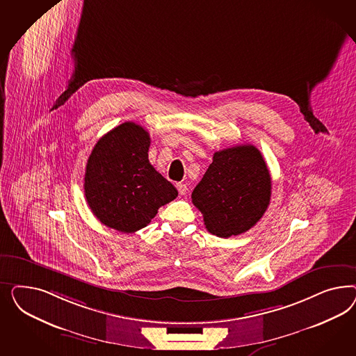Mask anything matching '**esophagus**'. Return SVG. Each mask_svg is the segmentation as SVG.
<instances>
[{"label":"esophagus","instance_id":"1","mask_svg":"<svg viewBox=\"0 0 356 356\" xmlns=\"http://www.w3.org/2000/svg\"><path fill=\"white\" fill-rule=\"evenodd\" d=\"M176 188H177L179 193L181 194V195H184V194L186 193V191H188V188H186V184L184 183L176 184Z\"/></svg>","mask_w":356,"mask_h":356}]
</instances>
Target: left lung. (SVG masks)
Here are the masks:
<instances>
[{
	"label": "left lung",
	"mask_w": 356,
	"mask_h": 356,
	"mask_svg": "<svg viewBox=\"0 0 356 356\" xmlns=\"http://www.w3.org/2000/svg\"><path fill=\"white\" fill-rule=\"evenodd\" d=\"M271 197L266 162L253 145L216 151L192 193L206 229L218 237L247 232L265 214Z\"/></svg>",
	"instance_id": "left-lung-1"
}]
</instances>
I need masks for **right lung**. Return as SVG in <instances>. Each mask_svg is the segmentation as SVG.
Masks as SVG:
<instances>
[{
    "instance_id": "1",
    "label": "right lung",
    "mask_w": 356,
    "mask_h": 356,
    "mask_svg": "<svg viewBox=\"0 0 356 356\" xmlns=\"http://www.w3.org/2000/svg\"><path fill=\"white\" fill-rule=\"evenodd\" d=\"M150 142V134L129 121L108 131L91 151L85 195L104 226L136 232L177 197L176 188L149 162Z\"/></svg>"
}]
</instances>
